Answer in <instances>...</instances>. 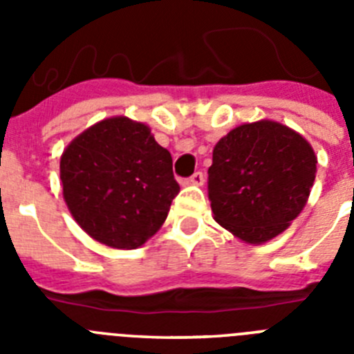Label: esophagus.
I'll use <instances>...</instances> for the list:
<instances>
[{"mask_svg": "<svg viewBox=\"0 0 354 354\" xmlns=\"http://www.w3.org/2000/svg\"><path fill=\"white\" fill-rule=\"evenodd\" d=\"M204 174H202V171H195V174L192 175V177H189V179L186 180L187 184H193V186H202V184H204Z\"/></svg>", "mask_w": 354, "mask_h": 354, "instance_id": "34e87169", "label": "esophagus"}]
</instances>
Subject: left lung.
Wrapping results in <instances>:
<instances>
[{"label":"left lung","instance_id":"obj_1","mask_svg":"<svg viewBox=\"0 0 354 354\" xmlns=\"http://www.w3.org/2000/svg\"><path fill=\"white\" fill-rule=\"evenodd\" d=\"M315 165L310 143L283 124L237 126L212 150L207 187L214 220L250 245L273 239L306 205Z\"/></svg>","mask_w":354,"mask_h":354}]
</instances>
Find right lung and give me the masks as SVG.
<instances>
[{"label": "right lung", "instance_id": "add662e5", "mask_svg": "<svg viewBox=\"0 0 354 354\" xmlns=\"http://www.w3.org/2000/svg\"><path fill=\"white\" fill-rule=\"evenodd\" d=\"M60 179L76 223L118 250L138 248L154 236L180 189L170 152L149 126L127 117L104 118L72 140Z\"/></svg>", "mask_w": 354, "mask_h": 354}]
</instances>
